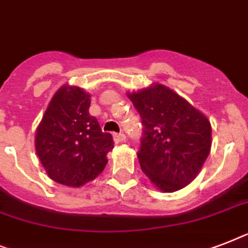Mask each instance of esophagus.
I'll return each mask as SVG.
<instances>
[{
    "mask_svg": "<svg viewBox=\"0 0 248 248\" xmlns=\"http://www.w3.org/2000/svg\"><path fill=\"white\" fill-rule=\"evenodd\" d=\"M113 139H114V142L118 144V142H124V140H126V136H124V134H114Z\"/></svg>",
    "mask_w": 248,
    "mask_h": 248,
    "instance_id": "34e87169",
    "label": "esophagus"
}]
</instances>
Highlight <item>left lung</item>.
Returning <instances> with one entry per match:
<instances>
[{
	"mask_svg": "<svg viewBox=\"0 0 248 248\" xmlns=\"http://www.w3.org/2000/svg\"><path fill=\"white\" fill-rule=\"evenodd\" d=\"M128 98L141 118L138 158L142 172L164 192L187 186L210 152L208 118L160 84L128 94Z\"/></svg>",
	"mask_w": 248,
	"mask_h": 248,
	"instance_id": "obj_1",
	"label": "left lung"
}]
</instances>
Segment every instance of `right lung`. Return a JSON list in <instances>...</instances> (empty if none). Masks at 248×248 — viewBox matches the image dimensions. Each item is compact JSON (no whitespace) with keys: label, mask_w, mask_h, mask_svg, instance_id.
<instances>
[{"label":"right lung","mask_w":248,"mask_h":248,"mask_svg":"<svg viewBox=\"0 0 248 248\" xmlns=\"http://www.w3.org/2000/svg\"><path fill=\"white\" fill-rule=\"evenodd\" d=\"M90 95L63 86L52 98L37 128L35 149L48 176L65 186L78 187L95 180L113 149V138L90 116Z\"/></svg>","instance_id":"add662e5"}]
</instances>
